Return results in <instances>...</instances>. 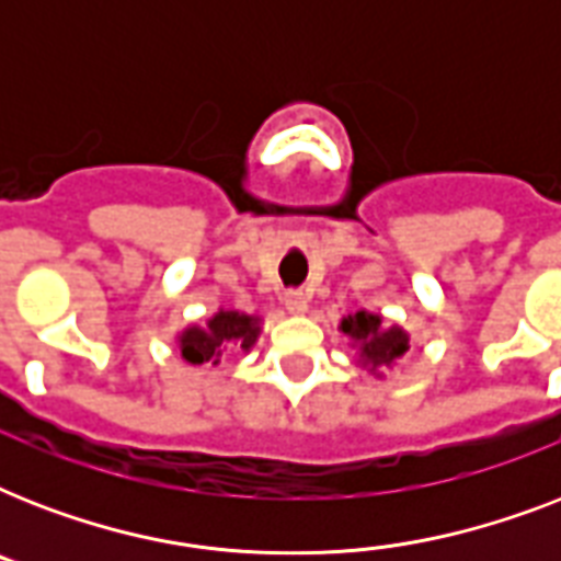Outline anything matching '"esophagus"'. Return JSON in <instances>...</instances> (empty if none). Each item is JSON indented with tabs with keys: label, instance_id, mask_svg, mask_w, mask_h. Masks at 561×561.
I'll use <instances>...</instances> for the list:
<instances>
[{
	"label": "esophagus",
	"instance_id": "obj_1",
	"mask_svg": "<svg viewBox=\"0 0 561 561\" xmlns=\"http://www.w3.org/2000/svg\"><path fill=\"white\" fill-rule=\"evenodd\" d=\"M285 308H288L290 314H306L308 308V294L306 290H288L285 297H282Z\"/></svg>",
	"mask_w": 561,
	"mask_h": 561
}]
</instances>
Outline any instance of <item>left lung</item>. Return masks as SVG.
Here are the masks:
<instances>
[{
	"label": "left lung",
	"instance_id": "obj_1",
	"mask_svg": "<svg viewBox=\"0 0 561 561\" xmlns=\"http://www.w3.org/2000/svg\"><path fill=\"white\" fill-rule=\"evenodd\" d=\"M341 332L350 337L360 352V364L369 367V373L396 367V360L404 358L410 350V337L399 325H381V317L369 311H355L343 317Z\"/></svg>",
	"mask_w": 561,
	"mask_h": 561
}]
</instances>
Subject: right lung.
I'll return each mask as SVG.
<instances>
[{"label":"right lung","mask_w":561,"mask_h":561,"mask_svg":"<svg viewBox=\"0 0 561 561\" xmlns=\"http://www.w3.org/2000/svg\"><path fill=\"white\" fill-rule=\"evenodd\" d=\"M259 332H262V320L259 317H250L244 311H227L220 308L218 314L209 317L206 325H188L183 329L178 337L180 355L188 360V364H218L220 355L227 350H253V343L259 341Z\"/></svg>","instance_id":"add662e5"}]
</instances>
